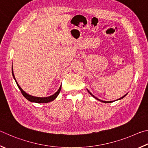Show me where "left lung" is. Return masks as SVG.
<instances>
[{"label": "left lung", "mask_w": 148, "mask_h": 148, "mask_svg": "<svg viewBox=\"0 0 148 148\" xmlns=\"http://www.w3.org/2000/svg\"><path fill=\"white\" fill-rule=\"evenodd\" d=\"M88 90V93H89V94H90V95H91L92 97H94L95 98V99H96L97 100H98V101H101V102H103V103H112V102H113V101H102V100H101V99H98V98H97L96 97H95V96H94V95H93V94H91V93H90V92H89V90ZM127 95V94H125V95H124L123 97H120V99H117V100H120V99H123V98L124 97H125Z\"/></svg>", "instance_id": "left-lung-1"}]
</instances>
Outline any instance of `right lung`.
Segmentation results:
<instances>
[{"label": "right lung", "mask_w": 148, "mask_h": 148, "mask_svg": "<svg viewBox=\"0 0 148 148\" xmlns=\"http://www.w3.org/2000/svg\"><path fill=\"white\" fill-rule=\"evenodd\" d=\"M12 75L13 77H14V79L15 80V82H16V84L17 85L18 88H19V90H21V92L23 96H24L26 99L27 100L29 101L30 102H32V103H49L52 101H53L56 99L58 96L60 92V90H61V87H62V84L61 86H60L59 89L58 90V91H57L55 94H54L53 95H51V96H49V97H36V96H33V95H29L27 93H26L24 90H23L20 87V86L19 85V84L17 83V82L16 81V79L15 78V76H14V71H13V66H12Z\"/></svg>", "instance_id": "add662e5"}]
</instances>
